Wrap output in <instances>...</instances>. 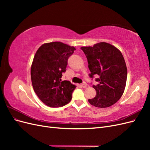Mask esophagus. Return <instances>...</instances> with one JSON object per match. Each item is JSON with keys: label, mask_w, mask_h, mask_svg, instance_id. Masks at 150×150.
Here are the masks:
<instances>
[{"label": "esophagus", "mask_w": 150, "mask_h": 150, "mask_svg": "<svg viewBox=\"0 0 150 150\" xmlns=\"http://www.w3.org/2000/svg\"><path fill=\"white\" fill-rule=\"evenodd\" d=\"M82 87L83 88H86L88 87V86H87V84L86 83H84L83 84H82Z\"/></svg>", "instance_id": "obj_1"}]
</instances>
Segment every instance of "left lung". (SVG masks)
<instances>
[{
	"label": "left lung",
	"instance_id": "1",
	"mask_svg": "<svg viewBox=\"0 0 150 150\" xmlns=\"http://www.w3.org/2000/svg\"><path fill=\"white\" fill-rule=\"evenodd\" d=\"M81 49L88 59L90 78L99 76L96 78L98 84L93 85L96 95L88 99L89 103L101 108L113 105L122 96L126 83L127 68L121 52L104 42Z\"/></svg>",
	"mask_w": 150,
	"mask_h": 150
}]
</instances>
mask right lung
<instances>
[{
    "label": "right lung",
    "instance_id": "obj_1",
    "mask_svg": "<svg viewBox=\"0 0 150 150\" xmlns=\"http://www.w3.org/2000/svg\"><path fill=\"white\" fill-rule=\"evenodd\" d=\"M75 50L67 44L53 42L42 45L35 54L30 69L32 84L39 98L49 107H61L71 100L76 86L61 78Z\"/></svg>",
    "mask_w": 150,
    "mask_h": 150
}]
</instances>
